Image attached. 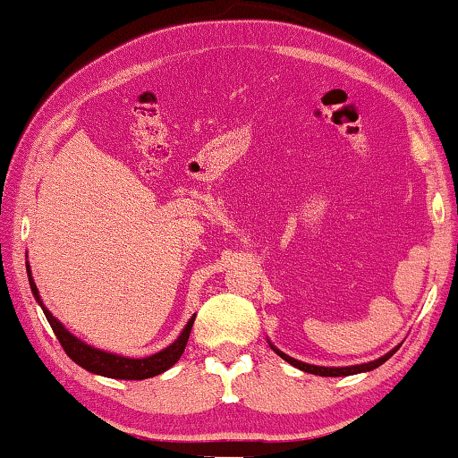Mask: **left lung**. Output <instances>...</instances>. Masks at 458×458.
Returning a JSON list of instances; mask_svg holds the SVG:
<instances>
[{
  "instance_id": "left-lung-1",
  "label": "left lung",
  "mask_w": 458,
  "mask_h": 458,
  "mask_svg": "<svg viewBox=\"0 0 458 458\" xmlns=\"http://www.w3.org/2000/svg\"><path fill=\"white\" fill-rule=\"evenodd\" d=\"M275 352L279 354L281 359H285L289 365H293L300 369V371H306V373H311V375H320V377H344V375H354V373H365V371H373V369H377L379 365H383L387 359H391L395 354L397 348H394V351L387 352L386 357L377 359V360H371V362H365V365H354V367H316V365H308V362H301V360H295L292 357H287V354H283L281 351H277V348L271 346Z\"/></svg>"
}]
</instances>
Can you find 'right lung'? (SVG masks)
<instances>
[{
	"label": "right lung",
	"instance_id": "right-lung-1",
	"mask_svg": "<svg viewBox=\"0 0 458 458\" xmlns=\"http://www.w3.org/2000/svg\"><path fill=\"white\" fill-rule=\"evenodd\" d=\"M28 279H30V289L36 297V301L42 306V301L38 297V289H36L34 281H32L30 267H28ZM42 311H45L50 328H53V332L56 334V338H59L61 346L64 348V352L69 354L71 360H75L79 367L87 369L89 373L112 377V379H130V381L148 379V377L161 375L166 371V369H171L173 365H175V362L181 359V354H183V351H185L187 340H190V334L193 328V320H195V316H193L191 320L187 322L183 332H181V336L171 346H166L165 351L152 354V357H147V359H126V357H118V354H112V352L98 351V348L81 343V340H79L77 336H72V334L64 328V326L56 320V318L50 314L45 306H42Z\"/></svg>",
	"mask_w": 458,
	"mask_h": 458
}]
</instances>
